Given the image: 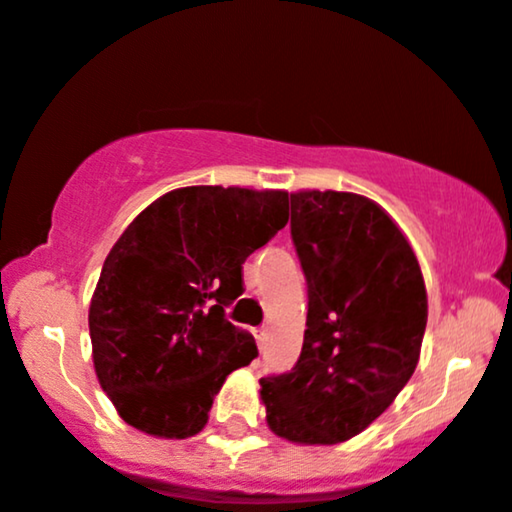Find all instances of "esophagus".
<instances>
[{
	"mask_svg": "<svg viewBox=\"0 0 512 512\" xmlns=\"http://www.w3.org/2000/svg\"><path fill=\"white\" fill-rule=\"evenodd\" d=\"M254 338H256L258 350H263V347L268 345V328H256L254 330Z\"/></svg>",
	"mask_w": 512,
	"mask_h": 512,
	"instance_id": "obj_1",
	"label": "esophagus"
}]
</instances>
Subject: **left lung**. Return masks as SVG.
<instances>
[{
	"label": "left lung",
	"mask_w": 512,
	"mask_h": 512,
	"mask_svg": "<svg viewBox=\"0 0 512 512\" xmlns=\"http://www.w3.org/2000/svg\"><path fill=\"white\" fill-rule=\"evenodd\" d=\"M290 201L309 314L297 364L261 378V400L273 434L333 446L362 434L407 386L429 304L410 242L378 203L316 189Z\"/></svg>",
	"instance_id": "8db88e82"
}]
</instances>
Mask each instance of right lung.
Segmentation results:
<instances>
[{"mask_svg":"<svg viewBox=\"0 0 512 512\" xmlns=\"http://www.w3.org/2000/svg\"><path fill=\"white\" fill-rule=\"evenodd\" d=\"M287 191L184 186L160 196L102 263L88 328L95 374L119 417L155 438L196 436L256 342L225 309L242 263L287 225Z\"/></svg>","mask_w":512,"mask_h":512,"instance_id":"add662e5","label":"right lung"}]
</instances>
